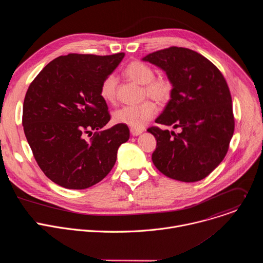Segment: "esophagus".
Returning a JSON list of instances; mask_svg holds the SVG:
<instances>
[{
    "instance_id": "34e87169",
    "label": "esophagus",
    "mask_w": 263,
    "mask_h": 263,
    "mask_svg": "<svg viewBox=\"0 0 263 263\" xmlns=\"http://www.w3.org/2000/svg\"><path fill=\"white\" fill-rule=\"evenodd\" d=\"M130 132H131V134L133 135V136H137V135H139V134H141L142 133V130H137V129H130Z\"/></svg>"
}]
</instances>
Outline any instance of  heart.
<instances>
[{"label":"heart","mask_w":263,"mask_h":263,"mask_svg":"<svg viewBox=\"0 0 263 263\" xmlns=\"http://www.w3.org/2000/svg\"><path fill=\"white\" fill-rule=\"evenodd\" d=\"M125 76L131 81L142 85L143 95L154 99L158 103H166L171 100L174 85L168 78H155V72L143 62L132 61L124 69ZM118 93V79L115 74H108L101 83L100 95L108 103H115ZM157 112V106L153 101L146 100L138 105L124 106L114 114V121L132 129H141L152 120Z\"/></svg>","instance_id":"heart-1"}]
</instances>
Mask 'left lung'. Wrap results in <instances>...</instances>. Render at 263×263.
I'll return each instance as SVG.
<instances>
[{
    "instance_id": "left-lung-1",
    "label": "left lung",
    "mask_w": 263,
    "mask_h": 263,
    "mask_svg": "<svg viewBox=\"0 0 263 263\" xmlns=\"http://www.w3.org/2000/svg\"><path fill=\"white\" fill-rule=\"evenodd\" d=\"M162 68L174 85L170 102L155 123L180 128L175 133L148 128L157 145L154 165L166 177L197 182L226 156L234 132L232 98L219 69L203 55L171 47L143 57Z\"/></svg>"
}]
</instances>
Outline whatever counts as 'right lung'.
<instances>
[{
    "instance_id": "obj_1",
    "label": "right lung",
    "mask_w": 263,
    "mask_h": 263,
    "mask_svg": "<svg viewBox=\"0 0 263 263\" xmlns=\"http://www.w3.org/2000/svg\"><path fill=\"white\" fill-rule=\"evenodd\" d=\"M124 56H59L26 92L23 126L33 156L44 174L64 189L85 190L103 180L120 145L129 139L127 125L104 129L110 115L100 95L102 81Z\"/></svg>"
}]
</instances>
